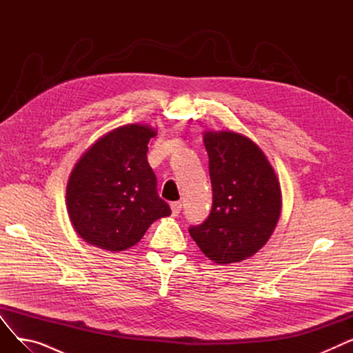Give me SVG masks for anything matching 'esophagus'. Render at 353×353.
<instances>
[{
	"label": "esophagus",
	"instance_id": "34e87169",
	"mask_svg": "<svg viewBox=\"0 0 353 353\" xmlns=\"http://www.w3.org/2000/svg\"><path fill=\"white\" fill-rule=\"evenodd\" d=\"M170 209H172V214L177 216L180 213V210H181V203L180 201H173L172 205H170Z\"/></svg>",
	"mask_w": 353,
	"mask_h": 353
}]
</instances>
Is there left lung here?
I'll return each instance as SVG.
<instances>
[{
    "label": "left lung",
    "instance_id": "left-lung-1",
    "mask_svg": "<svg viewBox=\"0 0 353 353\" xmlns=\"http://www.w3.org/2000/svg\"><path fill=\"white\" fill-rule=\"evenodd\" d=\"M213 205L206 221L189 229L200 250L217 265L239 263L261 250L276 229L282 192L266 154L249 137L208 130Z\"/></svg>",
    "mask_w": 353,
    "mask_h": 353
}]
</instances>
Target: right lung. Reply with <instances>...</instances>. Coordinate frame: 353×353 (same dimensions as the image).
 Wrapping results in <instances>:
<instances>
[{
    "instance_id": "add662e5",
    "label": "right lung",
    "mask_w": 353,
    "mask_h": 353,
    "mask_svg": "<svg viewBox=\"0 0 353 353\" xmlns=\"http://www.w3.org/2000/svg\"><path fill=\"white\" fill-rule=\"evenodd\" d=\"M147 124L117 127L91 144L74 164L65 190L71 225L91 246L123 252L137 245L153 221L170 216L147 161Z\"/></svg>"
}]
</instances>
